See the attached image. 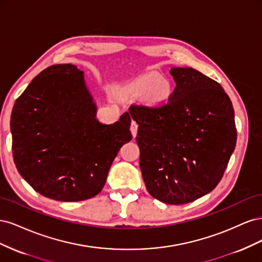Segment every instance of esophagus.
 I'll return each instance as SVG.
<instances>
[{
    "label": "esophagus",
    "mask_w": 262,
    "mask_h": 262,
    "mask_svg": "<svg viewBox=\"0 0 262 262\" xmlns=\"http://www.w3.org/2000/svg\"><path fill=\"white\" fill-rule=\"evenodd\" d=\"M138 123H137V121H134V120H132L131 121V126H130V130H131V133H132V136H133V138H136L137 137V133H138Z\"/></svg>",
    "instance_id": "34e87169"
}]
</instances>
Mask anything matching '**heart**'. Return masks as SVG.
<instances>
[{
	"instance_id": "1",
	"label": "heart",
	"mask_w": 262,
	"mask_h": 262,
	"mask_svg": "<svg viewBox=\"0 0 262 262\" xmlns=\"http://www.w3.org/2000/svg\"><path fill=\"white\" fill-rule=\"evenodd\" d=\"M148 92V99L153 104H163L167 101L172 94V86L169 81L161 75L150 73L138 77L124 89V93L131 96L143 95Z\"/></svg>"
}]
</instances>
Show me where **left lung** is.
I'll return each mask as SVG.
<instances>
[{
  "label": "left lung",
  "mask_w": 262,
  "mask_h": 262,
  "mask_svg": "<svg viewBox=\"0 0 262 262\" xmlns=\"http://www.w3.org/2000/svg\"><path fill=\"white\" fill-rule=\"evenodd\" d=\"M176 82L160 105L133 104L140 168L148 193L167 204L199 199L217 186L235 149L234 108L222 86L191 68H172Z\"/></svg>",
  "instance_id": "obj_1"
}]
</instances>
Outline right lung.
<instances>
[{
  "label": "right lung",
  "mask_w": 262,
  "mask_h": 262,
  "mask_svg": "<svg viewBox=\"0 0 262 262\" xmlns=\"http://www.w3.org/2000/svg\"><path fill=\"white\" fill-rule=\"evenodd\" d=\"M83 72L51 66L16 99L11 115L14 163L37 192L74 202L98 194L115 157L132 140L131 118L102 124Z\"/></svg>",
  "instance_id": "add662e5"
}]
</instances>
